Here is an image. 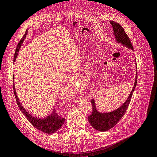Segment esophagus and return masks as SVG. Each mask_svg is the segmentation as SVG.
I'll list each match as a JSON object with an SVG mask.
<instances>
[{
    "instance_id": "34e87169",
    "label": "esophagus",
    "mask_w": 157,
    "mask_h": 157,
    "mask_svg": "<svg viewBox=\"0 0 157 157\" xmlns=\"http://www.w3.org/2000/svg\"><path fill=\"white\" fill-rule=\"evenodd\" d=\"M74 84H75V80H70L69 82V85H74Z\"/></svg>"
}]
</instances>
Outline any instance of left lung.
Masks as SVG:
<instances>
[{
	"instance_id": "left-lung-1",
	"label": "left lung",
	"mask_w": 157,
	"mask_h": 157,
	"mask_svg": "<svg viewBox=\"0 0 157 157\" xmlns=\"http://www.w3.org/2000/svg\"><path fill=\"white\" fill-rule=\"evenodd\" d=\"M110 24L113 27V35L115 36L116 41L118 43L123 44V46L127 47L129 49L133 50V47H132L131 40L127 34L125 33V32H124L123 28L119 25L117 22L114 21H110ZM136 74L135 82L129 96H128L124 103L123 104V105L118 108L117 109L109 112V113H99L96 109L94 99H92L91 100L93 111H92L91 114L88 117V120H89L91 125L95 129L102 132L109 130L110 128L113 127L119 121L124 114L125 113L128 105L130 103L134 90L136 86V83H137L136 82H137V75H136L137 72Z\"/></svg>"
}]
</instances>
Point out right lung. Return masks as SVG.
I'll return each mask as SVG.
<instances>
[{"label":"right lung","mask_w":157,"mask_h":157,"mask_svg":"<svg viewBox=\"0 0 157 157\" xmlns=\"http://www.w3.org/2000/svg\"><path fill=\"white\" fill-rule=\"evenodd\" d=\"M27 33H28V30L26 31L25 34L23 36L22 38L20 40L19 43L18 44V46H17V49H16L14 56V62L15 61L16 58L17 57L20 48H21V45L22 44L24 40H25ZM13 79H14V76H13ZM13 90H14L16 101H17L19 109H21L22 113L25 115V116L27 118V119L29 120V121L33 124L35 128H36L37 129L48 134L54 133V132L57 131L59 128H61V127L63 125L64 121H65V119L60 117V116L58 114L57 112H56L55 109H53V111L52 112L51 115L48 116V117H47L46 118L39 119V118L33 117V116L31 115L29 112L26 111L25 109H24V107L21 105V102L19 101L18 96L17 95V93H16V90H15L14 83H13Z\"/></svg>","instance_id":"1"}]
</instances>
